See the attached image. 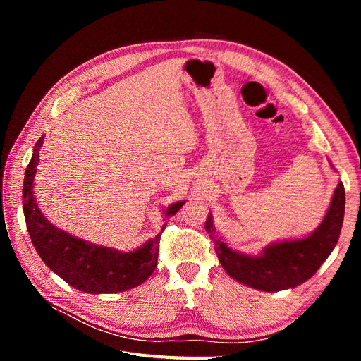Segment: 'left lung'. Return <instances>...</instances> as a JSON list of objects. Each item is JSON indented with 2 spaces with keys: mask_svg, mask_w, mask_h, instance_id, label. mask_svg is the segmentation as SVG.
Listing matches in <instances>:
<instances>
[{
  "mask_svg": "<svg viewBox=\"0 0 361 361\" xmlns=\"http://www.w3.org/2000/svg\"><path fill=\"white\" fill-rule=\"evenodd\" d=\"M330 166L334 169L331 161ZM343 215L345 188L343 183L338 182L329 209L312 233L271 243L256 255L243 253L228 245L216 233L211 212L204 228L214 241L218 260L228 276L256 290L279 292L297 288L314 276L337 244Z\"/></svg>",
  "mask_w": 361,
  "mask_h": 361,
  "instance_id": "left-lung-1",
  "label": "left lung"
}]
</instances>
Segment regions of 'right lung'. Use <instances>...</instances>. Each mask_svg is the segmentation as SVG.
<instances>
[{
	"label": "right lung",
	"instance_id": "right-lung-1",
	"mask_svg": "<svg viewBox=\"0 0 361 361\" xmlns=\"http://www.w3.org/2000/svg\"><path fill=\"white\" fill-rule=\"evenodd\" d=\"M43 141L45 135L39 138L32 149L23 190L25 223L39 256L59 277L85 293L125 292L140 286L157 268L159 238L167 224L161 227V232L155 238L130 251L93 244L54 226L42 214L35 194V178ZM183 203L185 200H179L162 209L164 220L176 214Z\"/></svg>",
	"mask_w": 361,
	"mask_h": 361
}]
</instances>
